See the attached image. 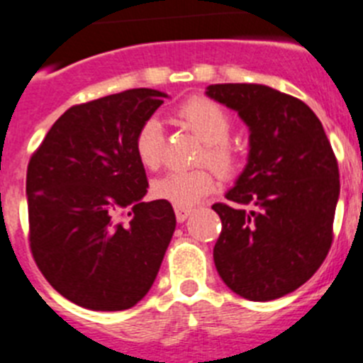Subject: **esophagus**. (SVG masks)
<instances>
[{"label": "esophagus", "instance_id": "obj_1", "mask_svg": "<svg viewBox=\"0 0 363 363\" xmlns=\"http://www.w3.org/2000/svg\"><path fill=\"white\" fill-rule=\"evenodd\" d=\"M189 213H191V208H189V206H175V217H177L179 222H184Z\"/></svg>", "mask_w": 363, "mask_h": 363}]
</instances>
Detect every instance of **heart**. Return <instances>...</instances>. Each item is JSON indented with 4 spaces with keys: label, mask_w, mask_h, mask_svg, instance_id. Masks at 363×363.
I'll return each mask as SVG.
<instances>
[{
    "label": "heart",
    "mask_w": 363,
    "mask_h": 363,
    "mask_svg": "<svg viewBox=\"0 0 363 363\" xmlns=\"http://www.w3.org/2000/svg\"><path fill=\"white\" fill-rule=\"evenodd\" d=\"M174 119L204 143L195 159L197 164L204 166L169 172L153 182L152 191L157 199L175 206H191L213 191L217 186L216 171L220 177H233L238 174V169L242 168V153L228 141L233 121L228 110L215 101L191 97L175 110ZM133 148L139 162L150 172H157L164 164L166 139L157 119H146L139 126Z\"/></svg>",
    "instance_id": "heart-1"
}]
</instances>
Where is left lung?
Wrapping results in <instances>:
<instances>
[{
	"instance_id": "left-lung-1",
	"label": "left lung",
	"mask_w": 363,
	"mask_h": 363,
	"mask_svg": "<svg viewBox=\"0 0 363 363\" xmlns=\"http://www.w3.org/2000/svg\"><path fill=\"white\" fill-rule=\"evenodd\" d=\"M206 94L237 110L251 132L246 169L228 202L211 206L222 222L215 267L242 298H280L308 282L331 250L340 195L335 152L296 97L246 83L211 84Z\"/></svg>"
}]
</instances>
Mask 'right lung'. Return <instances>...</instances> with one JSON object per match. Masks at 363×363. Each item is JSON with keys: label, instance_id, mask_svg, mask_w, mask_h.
Wrapping results in <instances>:
<instances>
[{"label": "right lung", "instance_id": "1", "mask_svg": "<svg viewBox=\"0 0 363 363\" xmlns=\"http://www.w3.org/2000/svg\"><path fill=\"white\" fill-rule=\"evenodd\" d=\"M164 97L133 88L74 104L28 161L30 253L55 291L81 308H132L164 259L174 208L143 202L148 179L133 148Z\"/></svg>", "mask_w": 363, "mask_h": 363}]
</instances>
